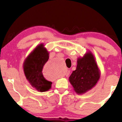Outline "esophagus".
I'll use <instances>...</instances> for the list:
<instances>
[{
	"label": "esophagus",
	"mask_w": 122,
	"mask_h": 122,
	"mask_svg": "<svg viewBox=\"0 0 122 122\" xmlns=\"http://www.w3.org/2000/svg\"><path fill=\"white\" fill-rule=\"evenodd\" d=\"M69 73H70V71H66V76H68V75L69 74Z\"/></svg>",
	"instance_id": "obj_1"
}]
</instances>
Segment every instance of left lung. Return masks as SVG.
<instances>
[{"label": "left lung", "instance_id": "left-lung-1", "mask_svg": "<svg viewBox=\"0 0 122 122\" xmlns=\"http://www.w3.org/2000/svg\"><path fill=\"white\" fill-rule=\"evenodd\" d=\"M100 76L101 71L94 56L89 51L78 58L76 69L69 76V81L78 94H83L96 86Z\"/></svg>", "mask_w": 122, "mask_h": 122}]
</instances>
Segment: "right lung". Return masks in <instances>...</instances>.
Masks as SVG:
<instances>
[{
    "label": "right lung",
    "instance_id": "obj_1",
    "mask_svg": "<svg viewBox=\"0 0 122 122\" xmlns=\"http://www.w3.org/2000/svg\"><path fill=\"white\" fill-rule=\"evenodd\" d=\"M49 54L41 43L36 46L23 63L26 79L33 88L41 92L49 91L51 87L52 83L45 79L42 73L43 66L49 59Z\"/></svg>",
    "mask_w": 122,
    "mask_h": 122
}]
</instances>
